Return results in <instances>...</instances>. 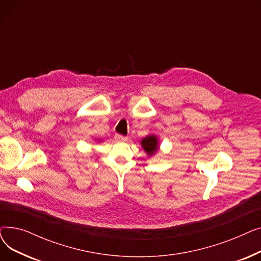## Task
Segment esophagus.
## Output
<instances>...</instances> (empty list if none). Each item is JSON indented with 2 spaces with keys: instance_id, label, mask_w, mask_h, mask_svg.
I'll return each instance as SVG.
<instances>
[{
  "instance_id": "obj_1",
  "label": "esophagus",
  "mask_w": 261,
  "mask_h": 261,
  "mask_svg": "<svg viewBox=\"0 0 261 261\" xmlns=\"http://www.w3.org/2000/svg\"><path fill=\"white\" fill-rule=\"evenodd\" d=\"M115 140L116 141H118V142H125V141H127V138L126 136H123V135H120V134H115Z\"/></svg>"
}]
</instances>
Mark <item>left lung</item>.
<instances>
[{"label":"left lung","mask_w":261,"mask_h":261,"mask_svg":"<svg viewBox=\"0 0 261 261\" xmlns=\"http://www.w3.org/2000/svg\"><path fill=\"white\" fill-rule=\"evenodd\" d=\"M141 145L148 156H153L160 149V143H159L158 135L150 134V135L145 136V138L142 139V141H141Z\"/></svg>","instance_id":"left-lung-1"}]
</instances>
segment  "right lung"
<instances>
[{
    "label": "right lung",
    "mask_w": 261,
    "mask_h": 261,
    "mask_svg": "<svg viewBox=\"0 0 261 261\" xmlns=\"http://www.w3.org/2000/svg\"><path fill=\"white\" fill-rule=\"evenodd\" d=\"M97 142H101V141H100V140H98V141H97Z\"/></svg>",
    "instance_id": "obj_1"
}]
</instances>
